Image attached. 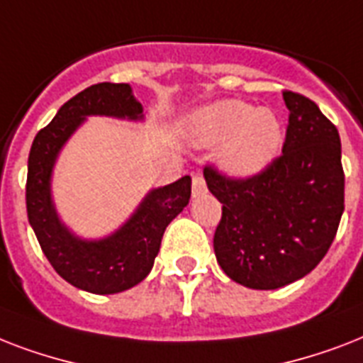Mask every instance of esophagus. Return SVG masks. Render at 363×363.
<instances>
[{
	"label": "esophagus",
	"mask_w": 363,
	"mask_h": 363,
	"mask_svg": "<svg viewBox=\"0 0 363 363\" xmlns=\"http://www.w3.org/2000/svg\"><path fill=\"white\" fill-rule=\"evenodd\" d=\"M192 194H194V198L207 194V182H205L203 175H199V173L192 175Z\"/></svg>",
	"instance_id": "34e87169"
}]
</instances>
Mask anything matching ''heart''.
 Segmentation results:
<instances>
[{"mask_svg":"<svg viewBox=\"0 0 363 363\" xmlns=\"http://www.w3.org/2000/svg\"><path fill=\"white\" fill-rule=\"evenodd\" d=\"M194 135L201 145H222L220 162L230 173L250 177L269 164L281 143V125L267 109L224 99L194 116Z\"/></svg>","mask_w":363,"mask_h":363,"instance_id":"heart-1","label":"heart"}]
</instances>
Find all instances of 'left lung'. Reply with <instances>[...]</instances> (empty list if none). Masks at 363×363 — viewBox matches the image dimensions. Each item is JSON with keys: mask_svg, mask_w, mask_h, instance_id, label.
Returning a JSON list of instances; mask_svg holds the SVG:
<instances>
[{"mask_svg": "<svg viewBox=\"0 0 363 363\" xmlns=\"http://www.w3.org/2000/svg\"><path fill=\"white\" fill-rule=\"evenodd\" d=\"M290 115L282 154L250 177L205 165L222 203L213 239L232 281L275 290L315 269L326 256L345 211V171L337 128L313 99L282 92Z\"/></svg>", "mask_w": 363, "mask_h": 363, "instance_id": "8db88e82", "label": "left lung"}]
</instances>
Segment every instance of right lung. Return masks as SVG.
Returning a JSON list of instances; mask_svg holds the SVG:
<instances>
[{"label": "right lung", "instance_id": "add662e5", "mask_svg": "<svg viewBox=\"0 0 363 363\" xmlns=\"http://www.w3.org/2000/svg\"><path fill=\"white\" fill-rule=\"evenodd\" d=\"M90 115L137 121L143 118V107L124 82L92 84L65 101L31 143L26 209L41 250L62 279L86 292L116 294L139 284L150 273L165 228L190 201L192 179L186 175L152 190L135 215L111 238H75L58 220L50 199V173L60 148Z\"/></svg>", "mask_w": 363, "mask_h": 363}]
</instances>
